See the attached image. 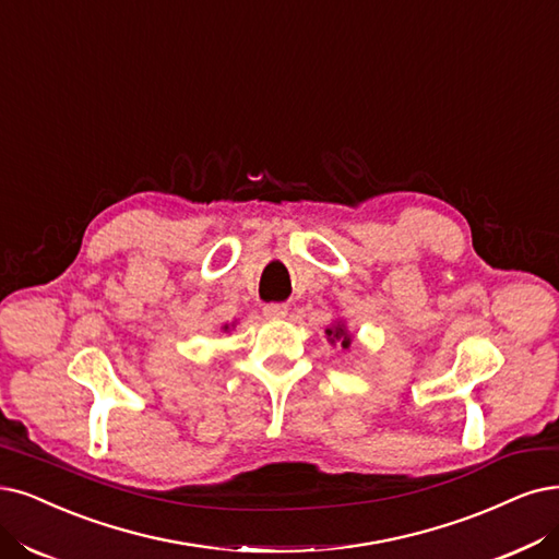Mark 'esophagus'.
Listing matches in <instances>:
<instances>
[{
  "instance_id": "34e87169",
  "label": "esophagus",
  "mask_w": 559,
  "mask_h": 559,
  "mask_svg": "<svg viewBox=\"0 0 559 559\" xmlns=\"http://www.w3.org/2000/svg\"><path fill=\"white\" fill-rule=\"evenodd\" d=\"M262 313H264V318H269V320H283V318L287 316V306H285V304H266V306L262 308Z\"/></svg>"
}]
</instances>
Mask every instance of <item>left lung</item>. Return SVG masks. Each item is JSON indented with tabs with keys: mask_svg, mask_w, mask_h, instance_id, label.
<instances>
[{
	"mask_svg": "<svg viewBox=\"0 0 559 559\" xmlns=\"http://www.w3.org/2000/svg\"><path fill=\"white\" fill-rule=\"evenodd\" d=\"M324 334H326V341H329V343H332V345L341 343L343 349H347L349 345H353V341H355V334L349 332L347 322H345L343 318H336L332 324H329V326L324 329Z\"/></svg>",
	"mask_w": 559,
	"mask_h": 559,
	"instance_id": "left-lung-1",
	"label": "left lung"
}]
</instances>
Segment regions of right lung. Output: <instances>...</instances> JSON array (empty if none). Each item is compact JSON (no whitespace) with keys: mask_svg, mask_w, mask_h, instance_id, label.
Returning <instances> with one entry per match:
<instances>
[{"mask_svg":"<svg viewBox=\"0 0 559 559\" xmlns=\"http://www.w3.org/2000/svg\"><path fill=\"white\" fill-rule=\"evenodd\" d=\"M230 326H233V324H223V332H230Z\"/></svg>","mask_w":559,"mask_h":559,"instance_id":"obj_1","label":"right lung"}]
</instances>
